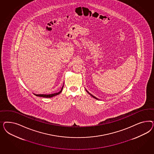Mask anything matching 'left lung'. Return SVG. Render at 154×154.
Masks as SVG:
<instances>
[{
  "instance_id": "left-lung-1",
  "label": "left lung",
  "mask_w": 154,
  "mask_h": 154,
  "mask_svg": "<svg viewBox=\"0 0 154 154\" xmlns=\"http://www.w3.org/2000/svg\"><path fill=\"white\" fill-rule=\"evenodd\" d=\"M86 91H87V92H88V93H89V92H88V91H87V90H86ZM90 94V93H89ZM90 94V95H91V96H92V97H93L94 98H95V99H97V98H96V97H94V96H93V95H91V94Z\"/></svg>"
}]
</instances>
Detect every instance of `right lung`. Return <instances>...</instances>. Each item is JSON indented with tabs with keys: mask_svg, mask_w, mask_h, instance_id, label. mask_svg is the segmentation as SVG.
Segmentation results:
<instances>
[{
	"mask_svg": "<svg viewBox=\"0 0 154 154\" xmlns=\"http://www.w3.org/2000/svg\"><path fill=\"white\" fill-rule=\"evenodd\" d=\"M63 86L61 88V90L60 91L59 93H57L48 94V95H46V94H34V95L37 96V97H44V98H51V97H53L57 95H59V94L60 93L61 91H62V90H63Z\"/></svg>",
	"mask_w": 154,
	"mask_h": 154,
	"instance_id": "add662e5",
	"label": "right lung"
}]
</instances>
